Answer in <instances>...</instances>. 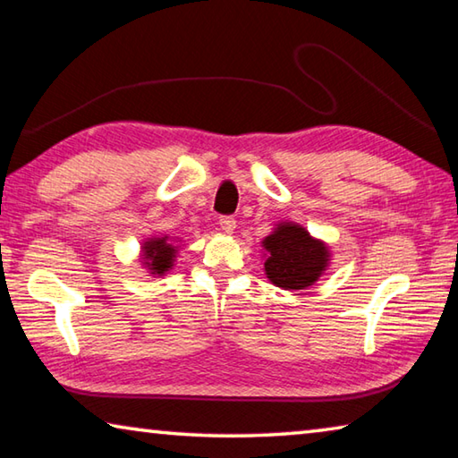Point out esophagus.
I'll return each instance as SVG.
<instances>
[{"label": "esophagus", "mask_w": 458, "mask_h": 458, "mask_svg": "<svg viewBox=\"0 0 458 458\" xmlns=\"http://www.w3.org/2000/svg\"><path fill=\"white\" fill-rule=\"evenodd\" d=\"M220 228L224 232H228V234H232V232H234V228H236V220L232 218V216H222V218H220Z\"/></svg>", "instance_id": "obj_1"}]
</instances>
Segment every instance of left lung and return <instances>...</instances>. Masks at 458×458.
Returning a JSON list of instances; mask_svg holds the SVG:
<instances>
[{
    "label": "left lung",
    "instance_id": "obj_1",
    "mask_svg": "<svg viewBox=\"0 0 458 458\" xmlns=\"http://www.w3.org/2000/svg\"><path fill=\"white\" fill-rule=\"evenodd\" d=\"M267 250L265 273L284 291H301L319 281L329 267V248L294 222H278L262 240Z\"/></svg>",
    "mask_w": 458,
    "mask_h": 458
}]
</instances>
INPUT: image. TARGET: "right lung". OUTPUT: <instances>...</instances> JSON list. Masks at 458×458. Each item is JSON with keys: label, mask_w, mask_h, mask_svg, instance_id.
I'll use <instances>...</instances> for the list:
<instances>
[{"label": "right lung", "mask_w": 458, "mask_h": 458, "mask_svg": "<svg viewBox=\"0 0 458 458\" xmlns=\"http://www.w3.org/2000/svg\"><path fill=\"white\" fill-rule=\"evenodd\" d=\"M143 265L151 275H165L174 267V259L177 254V246H174L169 236L149 238L143 242Z\"/></svg>", "instance_id": "right-lung-1"}]
</instances>
